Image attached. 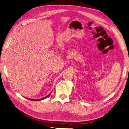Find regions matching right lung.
<instances>
[{
  "label": "right lung",
  "mask_w": 129,
  "mask_h": 129,
  "mask_svg": "<svg viewBox=\"0 0 129 129\" xmlns=\"http://www.w3.org/2000/svg\"><path fill=\"white\" fill-rule=\"evenodd\" d=\"M50 94L48 95H50ZM48 95H47V96H46V97H45V98H42V99H40V100H34V99H29V98H27L28 99V100H30V101H41V100H44V99H45L46 98H47V96H48Z\"/></svg>",
  "instance_id": "add662e5"
}]
</instances>
